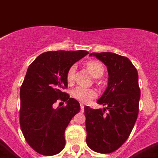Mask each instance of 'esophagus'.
I'll return each mask as SVG.
<instances>
[{"instance_id":"obj_1","label":"esophagus","mask_w":158,"mask_h":158,"mask_svg":"<svg viewBox=\"0 0 158 158\" xmlns=\"http://www.w3.org/2000/svg\"><path fill=\"white\" fill-rule=\"evenodd\" d=\"M80 108H81V112H83V111H84V106H83V104H81V105H80Z\"/></svg>"}]
</instances>
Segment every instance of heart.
I'll return each mask as SVG.
<instances>
[{
    "mask_svg": "<svg viewBox=\"0 0 158 158\" xmlns=\"http://www.w3.org/2000/svg\"><path fill=\"white\" fill-rule=\"evenodd\" d=\"M87 69L89 70L92 76L95 77L102 75L104 73V67L101 63L98 61H90L87 64ZM75 71V65H72L67 73V79L69 83H71L74 80V75ZM71 95L75 99L82 104H88L91 99H95L97 96V93L94 89L87 88L83 87H76L72 90Z\"/></svg>",
    "mask_w": 158,
    "mask_h": 158,
    "instance_id": "1",
    "label": "heart"
}]
</instances>
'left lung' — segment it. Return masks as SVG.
Masks as SVG:
<instances>
[{
	"label": "left lung",
	"instance_id": "left-lung-1",
	"mask_svg": "<svg viewBox=\"0 0 158 158\" xmlns=\"http://www.w3.org/2000/svg\"><path fill=\"white\" fill-rule=\"evenodd\" d=\"M107 67L108 87L97 100L103 109L84 107L87 145L95 152L112 153L130 135L138 116V73L129 59L115 53H91ZM108 110L107 114L105 111Z\"/></svg>",
	"mask_w": 158,
	"mask_h": 158
}]
</instances>
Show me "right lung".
I'll use <instances>...</instances> for the list:
<instances>
[{
  "instance_id": "obj_1",
  "label": "right lung",
  "mask_w": 158,
  "mask_h": 158,
  "mask_svg": "<svg viewBox=\"0 0 158 158\" xmlns=\"http://www.w3.org/2000/svg\"><path fill=\"white\" fill-rule=\"evenodd\" d=\"M89 53L86 50H57L41 54L29 66L20 89V125L24 137L37 153L53 156L64 149V132L79 103L63 92L67 73L74 63ZM65 107H52L57 100Z\"/></svg>"
}]
</instances>
